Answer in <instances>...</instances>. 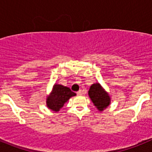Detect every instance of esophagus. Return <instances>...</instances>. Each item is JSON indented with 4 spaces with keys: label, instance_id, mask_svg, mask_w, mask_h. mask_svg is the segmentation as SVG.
I'll return each mask as SVG.
<instances>
[{
    "label": "esophagus",
    "instance_id": "obj_1",
    "mask_svg": "<svg viewBox=\"0 0 152 152\" xmlns=\"http://www.w3.org/2000/svg\"><path fill=\"white\" fill-rule=\"evenodd\" d=\"M77 95H81V94H83V92H82V91H81V90H80V91H77Z\"/></svg>",
    "mask_w": 152,
    "mask_h": 152
}]
</instances>
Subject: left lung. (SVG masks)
<instances>
[{
    "instance_id": "1",
    "label": "left lung",
    "mask_w": 152,
    "mask_h": 152,
    "mask_svg": "<svg viewBox=\"0 0 152 152\" xmlns=\"http://www.w3.org/2000/svg\"><path fill=\"white\" fill-rule=\"evenodd\" d=\"M88 95L94 105L100 112L107 109L111 103V97L109 93L99 83H94L91 86Z\"/></svg>"
}]
</instances>
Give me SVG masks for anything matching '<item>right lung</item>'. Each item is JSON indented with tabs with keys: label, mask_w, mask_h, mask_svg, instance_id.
I'll return each mask as SVG.
<instances>
[{
	"label": "right lung",
	"mask_w": 152,
	"mask_h": 152,
	"mask_svg": "<svg viewBox=\"0 0 152 152\" xmlns=\"http://www.w3.org/2000/svg\"><path fill=\"white\" fill-rule=\"evenodd\" d=\"M76 96V94L72 92L69 88L61 84H55L51 93L46 97V106L51 110L58 112L64 103L72 96Z\"/></svg>",
	"instance_id": "add662e5"
}]
</instances>
